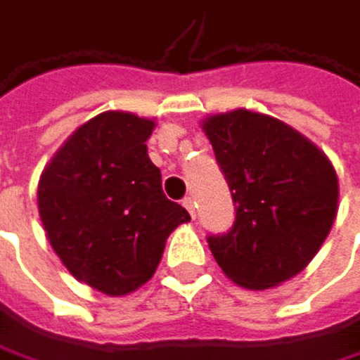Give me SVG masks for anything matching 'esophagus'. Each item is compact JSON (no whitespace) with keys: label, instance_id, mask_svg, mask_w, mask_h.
Here are the masks:
<instances>
[{"label":"esophagus","instance_id":"obj_1","mask_svg":"<svg viewBox=\"0 0 360 360\" xmlns=\"http://www.w3.org/2000/svg\"><path fill=\"white\" fill-rule=\"evenodd\" d=\"M184 207L190 212V216L194 218L196 216V212H194V198L192 196H188V198H184Z\"/></svg>","mask_w":360,"mask_h":360}]
</instances>
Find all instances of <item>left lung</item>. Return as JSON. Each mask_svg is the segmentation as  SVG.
Instances as JSON below:
<instances>
[{
  "label": "left lung",
  "instance_id": "left-lung-1",
  "mask_svg": "<svg viewBox=\"0 0 360 360\" xmlns=\"http://www.w3.org/2000/svg\"><path fill=\"white\" fill-rule=\"evenodd\" d=\"M226 179L235 220L207 244L222 272L266 289L296 276L337 216V174L320 148L285 122L235 110L202 122Z\"/></svg>",
  "mask_w": 360,
  "mask_h": 360
}]
</instances>
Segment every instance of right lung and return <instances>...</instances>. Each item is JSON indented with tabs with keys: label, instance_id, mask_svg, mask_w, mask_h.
Masks as SVG:
<instances>
[{
	"label": "right lung",
	"instance_id": "obj_1",
	"mask_svg": "<svg viewBox=\"0 0 360 360\" xmlns=\"http://www.w3.org/2000/svg\"><path fill=\"white\" fill-rule=\"evenodd\" d=\"M155 122L103 112L82 125L45 168L38 214L66 270L108 296H125L153 276L168 235L190 220L168 200L148 160Z\"/></svg>",
	"mask_w": 360,
	"mask_h": 360
}]
</instances>
